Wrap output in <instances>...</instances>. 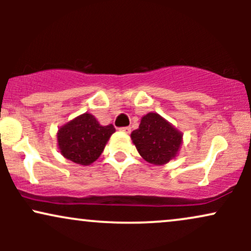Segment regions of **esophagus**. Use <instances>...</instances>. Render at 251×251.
Segmentation results:
<instances>
[{"mask_svg":"<svg viewBox=\"0 0 251 251\" xmlns=\"http://www.w3.org/2000/svg\"><path fill=\"white\" fill-rule=\"evenodd\" d=\"M119 129H120V131L125 132V133H129V132H131V127H129V126H125V127H120Z\"/></svg>","mask_w":251,"mask_h":251,"instance_id":"1","label":"esophagus"}]
</instances>
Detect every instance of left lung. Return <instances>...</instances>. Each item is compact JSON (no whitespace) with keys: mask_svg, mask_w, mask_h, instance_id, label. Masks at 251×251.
I'll return each instance as SVG.
<instances>
[{"mask_svg":"<svg viewBox=\"0 0 251 251\" xmlns=\"http://www.w3.org/2000/svg\"><path fill=\"white\" fill-rule=\"evenodd\" d=\"M180 132L157 113L142 118L139 128L131 133L132 142L146 162L163 165L176 157L181 144Z\"/></svg>","mask_w":251,"mask_h":251,"instance_id":"1","label":"left lung"}]
</instances>
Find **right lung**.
Segmentation results:
<instances>
[{"mask_svg":"<svg viewBox=\"0 0 251 251\" xmlns=\"http://www.w3.org/2000/svg\"><path fill=\"white\" fill-rule=\"evenodd\" d=\"M114 132L113 125L101 126L92 114L85 113L59 129L60 152L72 162L89 165L100 157Z\"/></svg>","mask_w":251,"mask_h":251,"instance_id":"right-lung-1","label":"right lung"}]
</instances>
